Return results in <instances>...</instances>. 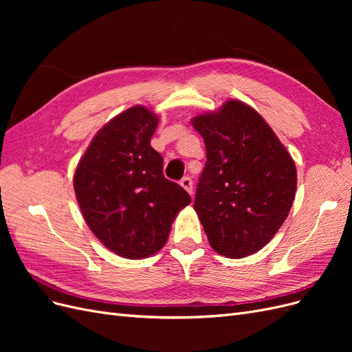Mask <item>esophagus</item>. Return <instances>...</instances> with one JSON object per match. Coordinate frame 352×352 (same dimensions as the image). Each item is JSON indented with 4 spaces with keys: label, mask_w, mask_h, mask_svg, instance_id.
<instances>
[{
    "label": "esophagus",
    "mask_w": 352,
    "mask_h": 352,
    "mask_svg": "<svg viewBox=\"0 0 352 352\" xmlns=\"http://www.w3.org/2000/svg\"><path fill=\"white\" fill-rule=\"evenodd\" d=\"M180 186H182L184 189H186L190 195L194 194V188H192V179H190V177H188V176H186V177H184L182 180H180Z\"/></svg>",
    "instance_id": "34e87169"
}]
</instances>
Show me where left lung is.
<instances>
[{
	"label": "left lung",
	"mask_w": 352,
	"mask_h": 352,
	"mask_svg": "<svg viewBox=\"0 0 352 352\" xmlns=\"http://www.w3.org/2000/svg\"><path fill=\"white\" fill-rule=\"evenodd\" d=\"M192 126L207 151L194 208L211 248L229 258L260 251L292 207V157L263 117L236 100L194 117Z\"/></svg>",
	"instance_id": "obj_1"
}]
</instances>
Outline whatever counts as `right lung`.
Returning <instances> with one entry per match:
<instances>
[{
	"label": "right lung",
	"instance_id": "1",
	"mask_svg": "<svg viewBox=\"0 0 352 352\" xmlns=\"http://www.w3.org/2000/svg\"><path fill=\"white\" fill-rule=\"evenodd\" d=\"M158 117L136 105L94 136L73 177L85 221L105 247L124 258L150 257L164 247L186 190L164 177L151 146Z\"/></svg>",
	"mask_w": 352,
	"mask_h": 352
}]
</instances>
